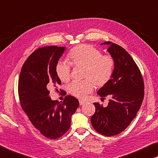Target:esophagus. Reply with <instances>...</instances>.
<instances>
[{"instance_id":"34e87169","label":"esophagus","mask_w":158,"mask_h":158,"mask_svg":"<svg viewBox=\"0 0 158 158\" xmlns=\"http://www.w3.org/2000/svg\"><path fill=\"white\" fill-rule=\"evenodd\" d=\"M85 104V102L84 101H82V100H80L79 101V104L80 105H83V104Z\"/></svg>"}]
</instances>
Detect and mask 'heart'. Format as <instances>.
<instances>
[{
	"instance_id": "obj_1",
	"label": "heart",
	"mask_w": 158,
	"mask_h": 158,
	"mask_svg": "<svg viewBox=\"0 0 158 158\" xmlns=\"http://www.w3.org/2000/svg\"><path fill=\"white\" fill-rule=\"evenodd\" d=\"M70 64L75 67H83L82 77L84 80L75 81L68 85V92L77 98H84L97 87L106 85L113 75L115 61L108 54L102 55L101 51L88 44L74 47L68 54ZM69 62L59 61L55 66L57 77L63 82L69 81L71 66Z\"/></svg>"
}]
</instances>
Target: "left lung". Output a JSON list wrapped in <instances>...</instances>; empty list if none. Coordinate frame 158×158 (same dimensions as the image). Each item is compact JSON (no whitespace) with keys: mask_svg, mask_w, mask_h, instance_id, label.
Masks as SVG:
<instances>
[{"mask_svg":"<svg viewBox=\"0 0 158 158\" xmlns=\"http://www.w3.org/2000/svg\"><path fill=\"white\" fill-rule=\"evenodd\" d=\"M108 52L115 61L111 79L97 94L110 97L106 107L94 103L95 113L91 117L94 130L105 136L122 133L136 117L144 95V84L138 66L125 49L110 41Z\"/></svg>","mask_w":158,"mask_h":158,"instance_id":"8db88e82","label":"left lung"}]
</instances>
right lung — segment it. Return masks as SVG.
Returning a JSON list of instances; mask_svg holds the SVG:
<instances>
[{
  "label": "right lung",
  "instance_id": "1",
  "mask_svg": "<svg viewBox=\"0 0 158 158\" xmlns=\"http://www.w3.org/2000/svg\"><path fill=\"white\" fill-rule=\"evenodd\" d=\"M65 47H43L33 52L23 65L19 79V96L22 109L31 124L45 137L56 139L69 130L71 117L79 103L73 96L63 102L52 100L49 89L57 93L61 84L55 66Z\"/></svg>",
  "mask_w": 158,
  "mask_h": 158
}]
</instances>
